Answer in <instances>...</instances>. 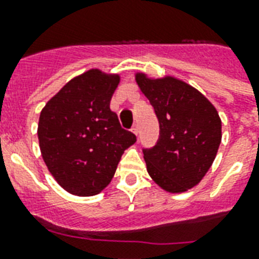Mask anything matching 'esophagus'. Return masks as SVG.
<instances>
[{
    "mask_svg": "<svg viewBox=\"0 0 259 259\" xmlns=\"http://www.w3.org/2000/svg\"><path fill=\"white\" fill-rule=\"evenodd\" d=\"M132 130H133V133L136 134V136H137L138 132H140V129H138V123H137V122H136V123H134L133 127H132Z\"/></svg>",
    "mask_w": 259,
    "mask_h": 259,
    "instance_id": "1",
    "label": "esophagus"
}]
</instances>
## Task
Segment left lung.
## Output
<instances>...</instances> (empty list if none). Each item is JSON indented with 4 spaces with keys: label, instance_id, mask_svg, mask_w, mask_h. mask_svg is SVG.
I'll return each instance as SVG.
<instances>
[{
    "label": "left lung",
    "instance_id": "left-lung-1",
    "mask_svg": "<svg viewBox=\"0 0 259 259\" xmlns=\"http://www.w3.org/2000/svg\"><path fill=\"white\" fill-rule=\"evenodd\" d=\"M160 125L152 148H142L150 177L168 192H184L203 179L222 140L217 109L197 90L177 79L137 75Z\"/></svg>",
    "mask_w": 259,
    "mask_h": 259
}]
</instances>
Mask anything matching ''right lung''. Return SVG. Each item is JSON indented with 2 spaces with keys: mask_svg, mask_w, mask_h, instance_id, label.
<instances>
[{
  "mask_svg": "<svg viewBox=\"0 0 259 259\" xmlns=\"http://www.w3.org/2000/svg\"><path fill=\"white\" fill-rule=\"evenodd\" d=\"M118 83V75L90 70L67 83L40 114L37 136L44 162L70 193L101 192L125 149L137 141L110 110Z\"/></svg>",
  "mask_w": 259,
  "mask_h": 259,
  "instance_id": "obj_1",
  "label": "right lung"
}]
</instances>
